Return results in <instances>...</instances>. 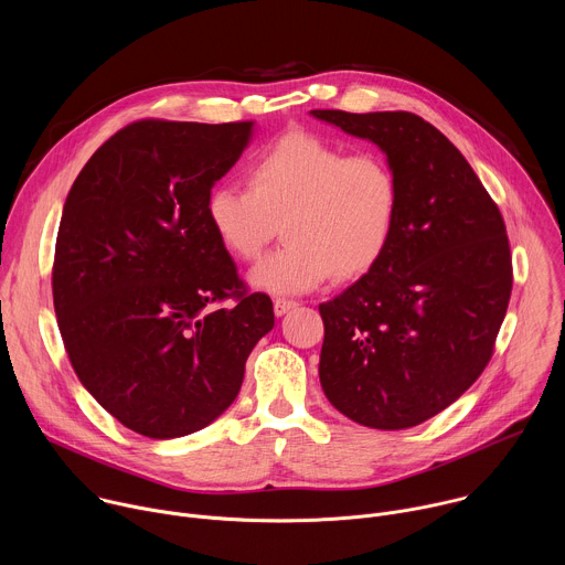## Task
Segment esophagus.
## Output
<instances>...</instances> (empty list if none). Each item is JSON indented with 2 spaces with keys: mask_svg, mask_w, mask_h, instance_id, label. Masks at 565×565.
Listing matches in <instances>:
<instances>
[{
  "mask_svg": "<svg viewBox=\"0 0 565 565\" xmlns=\"http://www.w3.org/2000/svg\"><path fill=\"white\" fill-rule=\"evenodd\" d=\"M299 303L297 301H292V299H284V297H277L275 299V315L277 317H281V315H286L288 310H292V308H297Z\"/></svg>",
  "mask_w": 565,
  "mask_h": 565,
  "instance_id": "34e87169",
  "label": "esophagus"
}]
</instances>
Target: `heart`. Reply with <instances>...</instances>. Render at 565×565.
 <instances>
[{"instance_id":"1","label":"heart","mask_w":565,"mask_h":565,"mask_svg":"<svg viewBox=\"0 0 565 565\" xmlns=\"http://www.w3.org/2000/svg\"><path fill=\"white\" fill-rule=\"evenodd\" d=\"M402 215V185L382 154L348 150L315 132H288L248 166V188L217 183L206 220L220 244L255 262L250 281L270 292H308L332 275L356 279L388 253Z\"/></svg>"}]
</instances>
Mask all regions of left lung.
Returning <instances> with one entry per match:
<instances>
[{"label": "left lung", "instance_id": "1", "mask_svg": "<svg viewBox=\"0 0 565 565\" xmlns=\"http://www.w3.org/2000/svg\"><path fill=\"white\" fill-rule=\"evenodd\" d=\"M377 143L402 185L384 259L319 306V380L352 422L402 430L457 402L488 365L512 292L499 206L433 124L415 113L312 110Z\"/></svg>", "mask_w": 565, "mask_h": 565}]
</instances>
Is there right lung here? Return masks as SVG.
I'll return each instance as SVG.
<instances>
[{
  "mask_svg": "<svg viewBox=\"0 0 565 565\" xmlns=\"http://www.w3.org/2000/svg\"><path fill=\"white\" fill-rule=\"evenodd\" d=\"M253 126L132 121L66 198L53 262L64 348L97 404L143 437L215 422L275 326L270 297L248 290L206 220L211 188Z\"/></svg>",
  "mask_w": 565,
  "mask_h": 565,
  "instance_id": "obj_1",
  "label": "right lung"
}]
</instances>
